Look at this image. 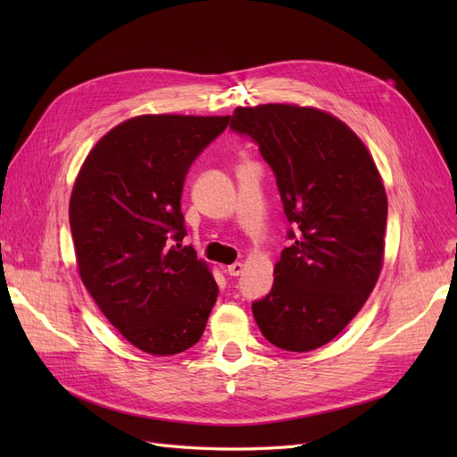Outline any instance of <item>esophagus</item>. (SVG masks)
Listing matches in <instances>:
<instances>
[{"label":"esophagus","mask_w":457,"mask_h":457,"mask_svg":"<svg viewBox=\"0 0 457 457\" xmlns=\"http://www.w3.org/2000/svg\"><path fill=\"white\" fill-rule=\"evenodd\" d=\"M227 272H228L230 276H240V274L244 272V265H242V262H234V265H228V267H227Z\"/></svg>","instance_id":"esophagus-1"}]
</instances>
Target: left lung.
<instances>
[{
  "mask_svg": "<svg viewBox=\"0 0 457 457\" xmlns=\"http://www.w3.org/2000/svg\"><path fill=\"white\" fill-rule=\"evenodd\" d=\"M230 128L259 145L295 227L253 318L276 347L314 351L341 334L381 274L386 195L379 170L347 123L314 106H238Z\"/></svg>",
  "mask_w": 457,
  "mask_h": 457,
  "instance_id": "left-lung-1",
  "label": "left lung"
}]
</instances>
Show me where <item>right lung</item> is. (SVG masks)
<instances>
[{
  "mask_svg": "<svg viewBox=\"0 0 457 457\" xmlns=\"http://www.w3.org/2000/svg\"><path fill=\"white\" fill-rule=\"evenodd\" d=\"M230 116L143 114L103 135L72 187L71 230L79 278L133 347L179 354L196 345L217 284L181 245V195L190 163Z\"/></svg>",
  "mask_w": 457,
  "mask_h": 457,
  "instance_id": "1",
  "label": "right lung"
}]
</instances>
